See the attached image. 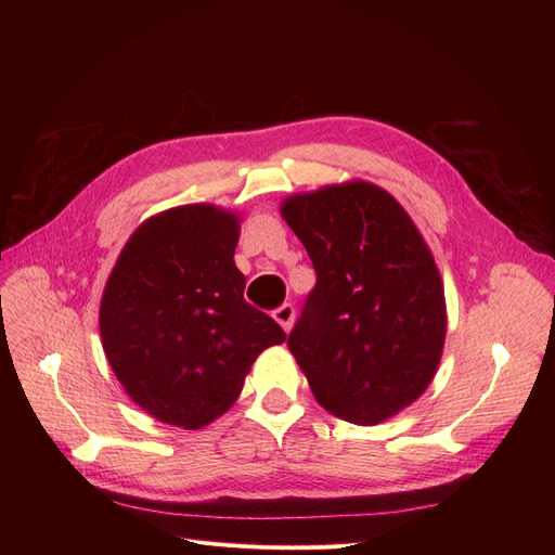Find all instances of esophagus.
<instances>
[{"label": "esophagus", "mask_w": 555, "mask_h": 555, "mask_svg": "<svg viewBox=\"0 0 555 555\" xmlns=\"http://www.w3.org/2000/svg\"><path fill=\"white\" fill-rule=\"evenodd\" d=\"M273 319H275V322H278L284 331H292L294 319H296V310H294L292 304H284V306H280V308L273 312Z\"/></svg>", "instance_id": "esophagus-1"}]
</instances>
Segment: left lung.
<instances>
[{"mask_svg": "<svg viewBox=\"0 0 555 555\" xmlns=\"http://www.w3.org/2000/svg\"><path fill=\"white\" fill-rule=\"evenodd\" d=\"M280 212L317 271L287 347L326 412L382 424L422 398L442 359L433 251L405 208L365 180L292 194Z\"/></svg>", "mask_w": 555, "mask_h": 555, "instance_id": "8db88e82", "label": "left lung"}]
</instances>
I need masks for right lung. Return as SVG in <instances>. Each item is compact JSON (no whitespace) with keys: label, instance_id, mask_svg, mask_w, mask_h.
<instances>
[{"label":"right lung","instance_id":"1","mask_svg":"<svg viewBox=\"0 0 555 555\" xmlns=\"http://www.w3.org/2000/svg\"><path fill=\"white\" fill-rule=\"evenodd\" d=\"M241 215L212 204L157 212L131 233L99 306L113 373L157 422L201 428L227 412L266 347L287 333L243 298Z\"/></svg>","mask_w":555,"mask_h":555}]
</instances>
